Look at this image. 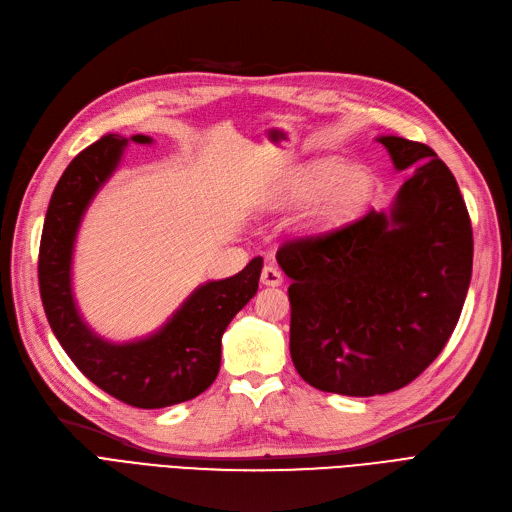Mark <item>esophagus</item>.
<instances>
[{
	"label": "esophagus",
	"mask_w": 512,
	"mask_h": 512,
	"mask_svg": "<svg viewBox=\"0 0 512 512\" xmlns=\"http://www.w3.org/2000/svg\"><path fill=\"white\" fill-rule=\"evenodd\" d=\"M261 282H263V285H268V287H278V285H282V274H280L278 268L266 266L261 272Z\"/></svg>",
	"instance_id": "obj_1"
}]
</instances>
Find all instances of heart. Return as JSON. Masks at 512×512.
<instances>
[{
  "instance_id": "heart-1",
  "label": "heart",
  "mask_w": 512,
  "mask_h": 512,
  "mask_svg": "<svg viewBox=\"0 0 512 512\" xmlns=\"http://www.w3.org/2000/svg\"><path fill=\"white\" fill-rule=\"evenodd\" d=\"M373 187V177L363 168H350L339 160H318L295 170L285 198L289 202L323 198L318 208V221L335 225L361 213L373 196Z\"/></svg>"
}]
</instances>
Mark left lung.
<instances>
[{
    "label": "left lung",
    "mask_w": 512,
    "mask_h": 512,
    "mask_svg": "<svg viewBox=\"0 0 512 512\" xmlns=\"http://www.w3.org/2000/svg\"><path fill=\"white\" fill-rule=\"evenodd\" d=\"M413 166L392 213L375 208L327 232L280 244L289 278L291 358L323 392H394L441 354L472 274V225L456 177L418 141L382 137Z\"/></svg>",
    "instance_id": "8db88e82"
}]
</instances>
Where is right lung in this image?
Wrapping results in <instances>:
<instances>
[{
	"instance_id": "right-lung-1",
	"label": "right lung",
	"mask_w": 512,
	"mask_h": 512,
	"mask_svg": "<svg viewBox=\"0 0 512 512\" xmlns=\"http://www.w3.org/2000/svg\"><path fill=\"white\" fill-rule=\"evenodd\" d=\"M149 143V137H132ZM126 139L107 135L65 168L54 187L40 240L37 280L44 312L59 344L92 384L130 407L160 409L196 399L215 382L221 335L257 293L263 259L255 257L232 278L202 285L156 335L113 346L94 337L73 306L71 249L78 223L94 192L116 168Z\"/></svg>"
}]
</instances>
